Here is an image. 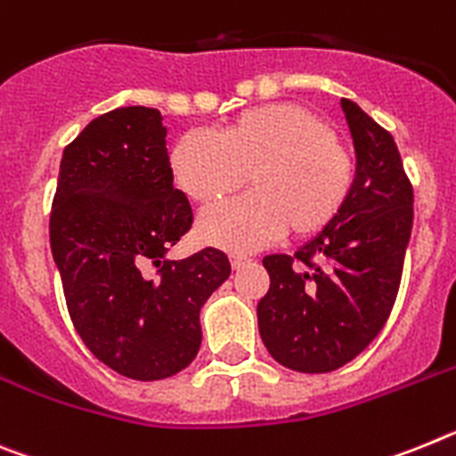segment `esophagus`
Masks as SVG:
<instances>
[{
	"label": "esophagus",
	"instance_id": "esophagus-1",
	"mask_svg": "<svg viewBox=\"0 0 456 456\" xmlns=\"http://www.w3.org/2000/svg\"><path fill=\"white\" fill-rule=\"evenodd\" d=\"M229 259H232V268H233V271H240V268L250 264V256H245V255H232V256H229Z\"/></svg>",
	"mask_w": 456,
	"mask_h": 456
}]
</instances>
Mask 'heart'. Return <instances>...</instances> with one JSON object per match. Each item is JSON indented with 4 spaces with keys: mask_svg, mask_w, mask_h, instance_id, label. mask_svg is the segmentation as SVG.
Segmentation results:
<instances>
[{
    "mask_svg": "<svg viewBox=\"0 0 456 456\" xmlns=\"http://www.w3.org/2000/svg\"><path fill=\"white\" fill-rule=\"evenodd\" d=\"M174 181L197 204L236 192L245 174L250 195L201 213L208 245L250 252L289 232L310 239L339 216L354 190V162L322 117L298 102L240 112L220 134L190 130L169 156Z\"/></svg>",
    "mask_w": 456,
    "mask_h": 456,
    "instance_id": "heart-1",
    "label": "heart"
}]
</instances>
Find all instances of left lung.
Here are the masks:
<instances>
[{"label": "left lung", "instance_id": "left-lung-1", "mask_svg": "<svg viewBox=\"0 0 456 456\" xmlns=\"http://www.w3.org/2000/svg\"><path fill=\"white\" fill-rule=\"evenodd\" d=\"M342 110L355 151L351 197L294 256H264L271 289L256 305L259 335L280 365L303 374L339 370L379 335L413 227V188L393 134L354 101L342 98Z\"/></svg>", "mask_w": 456, "mask_h": 456}]
</instances>
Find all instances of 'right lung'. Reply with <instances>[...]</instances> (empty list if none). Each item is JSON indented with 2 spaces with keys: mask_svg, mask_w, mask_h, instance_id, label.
<instances>
[{
  "mask_svg": "<svg viewBox=\"0 0 456 456\" xmlns=\"http://www.w3.org/2000/svg\"><path fill=\"white\" fill-rule=\"evenodd\" d=\"M165 137L153 108L94 118L63 149L50 216L75 330L101 362L134 381H160L195 360L201 307L232 273L216 248L167 259L192 227V208L174 188Z\"/></svg>",
  "mask_w": 456,
  "mask_h": 456,
  "instance_id": "right-lung-1",
  "label": "right lung"
}]
</instances>
